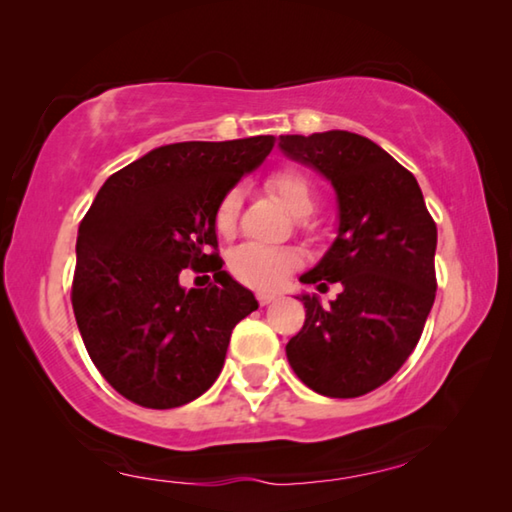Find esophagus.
<instances>
[{"label":"esophagus","instance_id":"esophagus-1","mask_svg":"<svg viewBox=\"0 0 512 512\" xmlns=\"http://www.w3.org/2000/svg\"><path fill=\"white\" fill-rule=\"evenodd\" d=\"M257 300H259V305H271L273 300H278V294H271V291H259Z\"/></svg>","mask_w":512,"mask_h":512}]
</instances>
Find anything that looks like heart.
I'll use <instances>...</instances> for the list:
<instances>
[{
  "mask_svg": "<svg viewBox=\"0 0 512 512\" xmlns=\"http://www.w3.org/2000/svg\"><path fill=\"white\" fill-rule=\"evenodd\" d=\"M266 189H269L282 207L287 209L289 216L296 221L310 216L316 207L314 186L298 170H275L266 180ZM239 191H230L221 200L216 209V227L221 234H232L234 225H237L239 216ZM298 266V255L294 250H280V248H262L246 243L239 246L230 257V271L234 278L248 287L257 289H271L278 287L287 275Z\"/></svg>",
  "mask_w": 512,
  "mask_h": 512,
  "instance_id": "heart-1",
  "label": "heart"
}]
</instances>
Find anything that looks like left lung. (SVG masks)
Instances as JSON below:
<instances>
[{"label":"left lung","instance_id":"left-lung-1","mask_svg":"<svg viewBox=\"0 0 512 512\" xmlns=\"http://www.w3.org/2000/svg\"><path fill=\"white\" fill-rule=\"evenodd\" d=\"M278 148L326 177L337 196V237L300 282L342 285L330 307L298 296L305 326L289 339L287 360L316 394L355 399L415 351L437 289V227L415 175L360 134H287Z\"/></svg>","mask_w":512,"mask_h":512}]
</instances>
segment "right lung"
I'll list each match as a JSON object with an SVG mask.
<instances>
[{"mask_svg": "<svg viewBox=\"0 0 512 512\" xmlns=\"http://www.w3.org/2000/svg\"><path fill=\"white\" fill-rule=\"evenodd\" d=\"M273 141L161 145L97 191L77 234L72 310L97 371L125 399L180 408L221 373L232 328L259 303L207 248L218 246L221 200ZM207 261L215 285L186 292L181 269Z\"/></svg>", "mask_w": 512, "mask_h": 512, "instance_id": "add662e5", "label": "right lung"}]
</instances>
